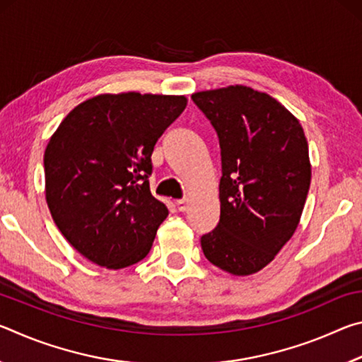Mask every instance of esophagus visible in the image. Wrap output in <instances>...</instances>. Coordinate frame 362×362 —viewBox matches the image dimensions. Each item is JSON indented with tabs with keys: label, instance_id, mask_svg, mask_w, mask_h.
I'll return each instance as SVG.
<instances>
[{
	"label": "esophagus",
	"instance_id": "obj_1",
	"mask_svg": "<svg viewBox=\"0 0 362 362\" xmlns=\"http://www.w3.org/2000/svg\"><path fill=\"white\" fill-rule=\"evenodd\" d=\"M175 206L180 212H185L188 209V199H177Z\"/></svg>",
	"mask_w": 362,
	"mask_h": 362
}]
</instances>
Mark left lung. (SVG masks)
Here are the masks:
<instances>
[{
	"label": "left lung",
	"instance_id": "1",
	"mask_svg": "<svg viewBox=\"0 0 362 362\" xmlns=\"http://www.w3.org/2000/svg\"><path fill=\"white\" fill-rule=\"evenodd\" d=\"M222 156L220 220L201 236L206 259L235 276L260 272L291 240L311 182L303 127L272 95L247 86L192 95Z\"/></svg>",
	"mask_w": 362,
	"mask_h": 362
}]
</instances>
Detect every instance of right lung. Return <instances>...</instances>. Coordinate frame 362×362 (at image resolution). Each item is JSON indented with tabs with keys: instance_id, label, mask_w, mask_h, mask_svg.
I'll return each mask as SVG.
<instances>
[{
	"instance_id": "1",
	"label": "right lung",
	"mask_w": 362,
	"mask_h": 362,
	"mask_svg": "<svg viewBox=\"0 0 362 362\" xmlns=\"http://www.w3.org/2000/svg\"><path fill=\"white\" fill-rule=\"evenodd\" d=\"M185 95L102 94L60 122L45 151L46 201L86 259L126 268L150 252L168 207L150 192L151 153Z\"/></svg>"
}]
</instances>
